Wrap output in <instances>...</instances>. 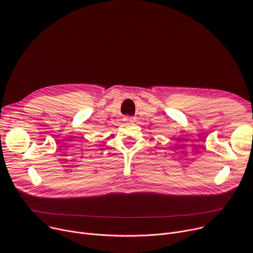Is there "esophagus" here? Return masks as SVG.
<instances>
[{"mask_svg":"<svg viewBox=\"0 0 253 253\" xmlns=\"http://www.w3.org/2000/svg\"><path fill=\"white\" fill-rule=\"evenodd\" d=\"M124 120H125L126 122H133L134 120H135V118H134V117H129V116H127V117L124 118Z\"/></svg>","mask_w":253,"mask_h":253,"instance_id":"esophagus-1","label":"esophagus"}]
</instances>
